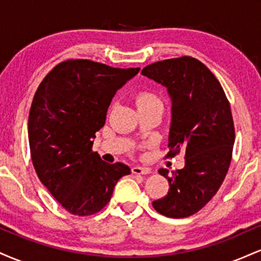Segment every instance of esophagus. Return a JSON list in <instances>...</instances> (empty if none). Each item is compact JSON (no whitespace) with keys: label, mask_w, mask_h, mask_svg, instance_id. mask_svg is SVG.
I'll use <instances>...</instances> for the list:
<instances>
[{"label":"esophagus","mask_w":261,"mask_h":261,"mask_svg":"<svg viewBox=\"0 0 261 261\" xmlns=\"http://www.w3.org/2000/svg\"><path fill=\"white\" fill-rule=\"evenodd\" d=\"M131 172H133L134 174H149V173H151V170H149L148 168H145V167L134 166L133 168H131Z\"/></svg>","instance_id":"34e87169"}]
</instances>
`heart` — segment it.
I'll list each match as a JSON object with an SVG mask.
<instances>
[{
  "mask_svg": "<svg viewBox=\"0 0 261 261\" xmlns=\"http://www.w3.org/2000/svg\"><path fill=\"white\" fill-rule=\"evenodd\" d=\"M161 103L160 99L151 92H140L139 94L136 95V104L137 108L141 109V108H145L151 106V104Z\"/></svg>",
  "mask_w": 261,
  "mask_h": 261,
  "instance_id": "b5f03b06",
  "label": "heart"
}]
</instances>
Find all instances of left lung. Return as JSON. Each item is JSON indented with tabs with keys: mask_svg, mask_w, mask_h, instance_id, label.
Returning <instances> with one entry per match:
<instances>
[{
	"mask_svg": "<svg viewBox=\"0 0 261 261\" xmlns=\"http://www.w3.org/2000/svg\"><path fill=\"white\" fill-rule=\"evenodd\" d=\"M141 73L167 87L172 98L167 157L185 155L184 168L170 176L158 170L169 190L152 205L163 216L189 217L216 195L228 172L236 137L229 101L215 74L191 56L153 62Z\"/></svg>",
	"mask_w": 261,
	"mask_h": 261,
	"instance_id": "obj_1",
	"label": "left lung"
}]
</instances>
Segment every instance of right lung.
Listing matches in <instances>:
<instances>
[{
    "label": "right lung",
    "mask_w": 261,
    "mask_h": 261,
    "mask_svg": "<svg viewBox=\"0 0 261 261\" xmlns=\"http://www.w3.org/2000/svg\"><path fill=\"white\" fill-rule=\"evenodd\" d=\"M139 71L66 60L35 92L28 120L33 166L50 194L74 216L99 212L119 179L131 173L120 162L101 161L92 147L116 91Z\"/></svg>",
    "instance_id": "right-lung-1"
}]
</instances>
